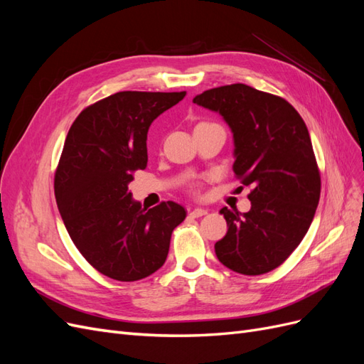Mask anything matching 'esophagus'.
Masks as SVG:
<instances>
[{
	"instance_id": "1",
	"label": "esophagus",
	"mask_w": 364,
	"mask_h": 364,
	"mask_svg": "<svg viewBox=\"0 0 364 364\" xmlns=\"http://www.w3.org/2000/svg\"><path fill=\"white\" fill-rule=\"evenodd\" d=\"M205 214H208V211H206V209H203V208H194L193 211H190V217H193V218L202 217V215H205Z\"/></svg>"
}]
</instances>
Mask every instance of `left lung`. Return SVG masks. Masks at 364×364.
<instances>
[{
  "label": "left lung",
  "mask_w": 364,
  "mask_h": 364,
  "mask_svg": "<svg viewBox=\"0 0 364 364\" xmlns=\"http://www.w3.org/2000/svg\"><path fill=\"white\" fill-rule=\"evenodd\" d=\"M193 103L225 118L234 134L235 178L250 186L249 213L220 209L226 235L215 255L241 274L279 267L299 246L321 197V171L299 112L282 97L234 83L213 87Z\"/></svg>",
  "instance_id": "left-lung-1"
}]
</instances>
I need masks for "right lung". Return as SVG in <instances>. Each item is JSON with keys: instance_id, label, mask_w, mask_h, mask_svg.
<instances>
[{"instance_id": "1", "label": "right lung", "mask_w": 364, "mask_h": 364, "mask_svg": "<svg viewBox=\"0 0 364 364\" xmlns=\"http://www.w3.org/2000/svg\"><path fill=\"white\" fill-rule=\"evenodd\" d=\"M185 95L121 91L85 107L70 127L54 196L73 243L107 278L132 282L161 269L173 230L186 217L179 203L147 209L129 193L134 173L147 167L153 119Z\"/></svg>"}]
</instances>
